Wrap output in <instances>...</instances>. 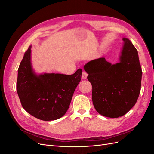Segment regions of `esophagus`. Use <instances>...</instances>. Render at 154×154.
I'll list each match as a JSON object with an SVG mask.
<instances>
[{
    "instance_id": "34e87169",
    "label": "esophagus",
    "mask_w": 154,
    "mask_h": 154,
    "mask_svg": "<svg viewBox=\"0 0 154 154\" xmlns=\"http://www.w3.org/2000/svg\"><path fill=\"white\" fill-rule=\"evenodd\" d=\"M88 76V74L86 72H82V79H83V80H85V79L87 78Z\"/></svg>"
}]
</instances>
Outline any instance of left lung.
<instances>
[{
  "instance_id": "1",
  "label": "left lung",
  "mask_w": 154,
  "mask_h": 154,
  "mask_svg": "<svg viewBox=\"0 0 154 154\" xmlns=\"http://www.w3.org/2000/svg\"><path fill=\"white\" fill-rule=\"evenodd\" d=\"M119 62L112 64L105 58L87 63L83 69L92 86V100L96 111L105 117L123 116L135 105L140 93L142 70L137 51L123 38Z\"/></svg>"
}]
</instances>
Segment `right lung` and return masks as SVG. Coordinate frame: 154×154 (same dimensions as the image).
<instances>
[{
	"label": "right lung",
	"instance_id": "right-lung-1",
	"mask_svg": "<svg viewBox=\"0 0 154 154\" xmlns=\"http://www.w3.org/2000/svg\"><path fill=\"white\" fill-rule=\"evenodd\" d=\"M31 45L24 53L18 69L17 91L27 112L43 121L58 119L66 113L79 82L82 70L71 75L36 74L31 62Z\"/></svg>",
	"mask_w": 154,
	"mask_h": 154
}]
</instances>
